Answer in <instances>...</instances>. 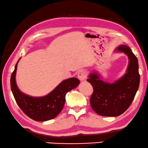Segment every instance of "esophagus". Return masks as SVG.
I'll use <instances>...</instances> for the list:
<instances>
[{"label": "esophagus", "instance_id": "obj_1", "mask_svg": "<svg viewBox=\"0 0 148 148\" xmlns=\"http://www.w3.org/2000/svg\"><path fill=\"white\" fill-rule=\"evenodd\" d=\"M78 77L81 81L85 80L86 77V72L84 70H80L78 72Z\"/></svg>", "mask_w": 148, "mask_h": 148}]
</instances>
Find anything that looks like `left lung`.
Masks as SVG:
<instances>
[{"instance_id": "obj_1", "label": "left lung", "mask_w": 148, "mask_h": 148, "mask_svg": "<svg viewBox=\"0 0 148 148\" xmlns=\"http://www.w3.org/2000/svg\"><path fill=\"white\" fill-rule=\"evenodd\" d=\"M114 51L124 53L128 57L125 74L110 83L101 80V75L95 70L88 75L87 79L94 88L90 105L96 113L102 116L116 117L123 114L130 106L140 84L138 58L130 48L122 45Z\"/></svg>"}]
</instances>
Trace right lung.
I'll return each mask as SVG.
<instances>
[{"instance_id":"right-lung-1","label":"right lung","mask_w":148,"mask_h":148,"mask_svg":"<svg viewBox=\"0 0 148 148\" xmlns=\"http://www.w3.org/2000/svg\"><path fill=\"white\" fill-rule=\"evenodd\" d=\"M20 59L10 78L11 90L18 106L26 116L35 121L45 122L56 118L64 106L66 94L78 86L80 80L76 78L66 79L46 96H29L21 92L16 84V74Z\"/></svg>"}]
</instances>
